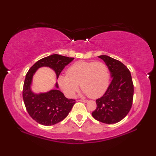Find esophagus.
I'll return each instance as SVG.
<instances>
[{"mask_svg":"<svg viewBox=\"0 0 156 156\" xmlns=\"http://www.w3.org/2000/svg\"><path fill=\"white\" fill-rule=\"evenodd\" d=\"M79 101H82V102H87V100H85V99H80Z\"/></svg>","mask_w":156,"mask_h":156,"instance_id":"obj_1","label":"esophagus"}]
</instances>
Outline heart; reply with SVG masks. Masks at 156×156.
<instances>
[{
  "label": "heart",
  "mask_w": 156,
  "mask_h": 156,
  "mask_svg": "<svg viewBox=\"0 0 156 156\" xmlns=\"http://www.w3.org/2000/svg\"><path fill=\"white\" fill-rule=\"evenodd\" d=\"M110 74L108 66L102 62L78 61L72 64L60 75L58 84L67 97H73L79 88L91 98L101 97L109 85Z\"/></svg>",
  "instance_id": "b5f03b06"
}]
</instances>
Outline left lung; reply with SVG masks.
Wrapping results in <instances>:
<instances>
[{
  "instance_id": "obj_1",
  "label": "left lung",
  "mask_w": 156,
  "mask_h": 156,
  "mask_svg": "<svg viewBox=\"0 0 156 156\" xmlns=\"http://www.w3.org/2000/svg\"><path fill=\"white\" fill-rule=\"evenodd\" d=\"M109 69L112 81L105 94L96 100L97 108L91 113L96 120L112 124L122 120L129 114L133 98L131 72L120 61L107 55H100Z\"/></svg>"
}]
</instances>
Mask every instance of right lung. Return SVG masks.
Segmentation results:
<instances>
[{"label": "right lung", "instance_id": "obj_1", "mask_svg": "<svg viewBox=\"0 0 156 156\" xmlns=\"http://www.w3.org/2000/svg\"><path fill=\"white\" fill-rule=\"evenodd\" d=\"M73 59L74 57L52 55L38 60L27 72L23 84V101L30 116L40 124L52 126L60 122L67 116L76 101L75 99L66 98L57 89L46 93H33L30 86L34 74L40 67H48L54 70L58 79L65 66ZM55 87L58 88L57 83Z\"/></svg>", "mask_w": 156, "mask_h": 156}]
</instances>
